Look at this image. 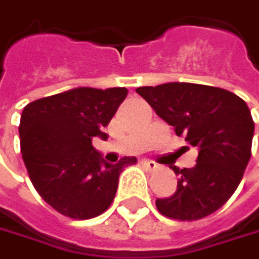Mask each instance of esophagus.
<instances>
[{"instance_id": "obj_1", "label": "esophagus", "mask_w": 259, "mask_h": 259, "mask_svg": "<svg viewBox=\"0 0 259 259\" xmlns=\"http://www.w3.org/2000/svg\"><path fill=\"white\" fill-rule=\"evenodd\" d=\"M141 164H142L144 169H147V170H150V172H153V170L157 169V163L153 161V160H142Z\"/></svg>"}]
</instances>
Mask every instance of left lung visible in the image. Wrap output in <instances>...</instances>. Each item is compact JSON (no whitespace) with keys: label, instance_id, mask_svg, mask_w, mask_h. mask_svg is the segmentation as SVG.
Here are the masks:
<instances>
[{"label":"left lung","instance_id":"left-lung-1","mask_svg":"<svg viewBox=\"0 0 259 259\" xmlns=\"http://www.w3.org/2000/svg\"><path fill=\"white\" fill-rule=\"evenodd\" d=\"M136 93L177 136L199 148L194 167H174L177 193L157 199L158 212L188 223L217 212L239 187L252 154L253 120L246 102L228 90L191 82L138 87Z\"/></svg>","mask_w":259,"mask_h":259}]
</instances>
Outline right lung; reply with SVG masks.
I'll return each instance as SVG.
<instances>
[{
  "label": "right lung",
  "instance_id": "right-lung-1",
  "mask_svg": "<svg viewBox=\"0 0 259 259\" xmlns=\"http://www.w3.org/2000/svg\"><path fill=\"white\" fill-rule=\"evenodd\" d=\"M127 89L78 87L36 99L23 108L20 151L36 193L60 215L90 220L104 213L115 197L118 177L135 157L105 163L92 144L106 139L108 126Z\"/></svg>",
  "mask_w": 259,
  "mask_h": 259
}]
</instances>
